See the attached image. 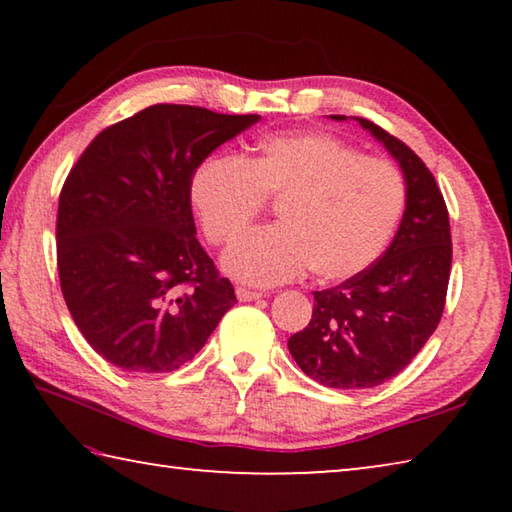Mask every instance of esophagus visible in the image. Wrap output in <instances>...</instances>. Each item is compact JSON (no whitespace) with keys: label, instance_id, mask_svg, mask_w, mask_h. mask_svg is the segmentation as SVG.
<instances>
[{"label":"esophagus","instance_id":"34e87169","mask_svg":"<svg viewBox=\"0 0 512 512\" xmlns=\"http://www.w3.org/2000/svg\"><path fill=\"white\" fill-rule=\"evenodd\" d=\"M237 298H239V302H255V300L262 298V293L239 287V289H237Z\"/></svg>","mask_w":512,"mask_h":512}]
</instances>
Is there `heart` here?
I'll use <instances>...</instances> for the list:
<instances>
[{
	"instance_id": "obj_1",
	"label": "heart",
	"mask_w": 512,
	"mask_h": 512,
	"mask_svg": "<svg viewBox=\"0 0 512 512\" xmlns=\"http://www.w3.org/2000/svg\"><path fill=\"white\" fill-rule=\"evenodd\" d=\"M282 198L280 223L239 237L223 255L232 277L273 287L314 266L320 280H350L391 241L406 203L400 169L363 158L327 133H284L259 142L248 162L214 153L189 180L205 237L223 244Z\"/></svg>"
}]
</instances>
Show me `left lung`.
Returning <instances> with one entry per match:
<instances>
[{
  "instance_id": "left-lung-1",
  "label": "left lung",
  "mask_w": 512,
  "mask_h": 512,
  "mask_svg": "<svg viewBox=\"0 0 512 512\" xmlns=\"http://www.w3.org/2000/svg\"><path fill=\"white\" fill-rule=\"evenodd\" d=\"M352 119L400 164L406 203L386 253L339 287L314 291L309 325L289 339L302 372L329 388H372L400 375L438 327L452 271L449 214L431 171L384 128Z\"/></svg>"
}]
</instances>
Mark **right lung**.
<instances>
[{
	"label": "right lung",
	"mask_w": 512,
	"mask_h": 512,
	"mask_svg": "<svg viewBox=\"0 0 512 512\" xmlns=\"http://www.w3.org/2000/svg\"><path fill=\"white\" fill-rule=\"evenodd\" d=\"M259 119L158 103L101 131L69 171L56 221L60 289L112 366L180 368L237 302L196 239L189 180Z\"/></svg>",
	"instance_id": "1"
}]
</instances>
